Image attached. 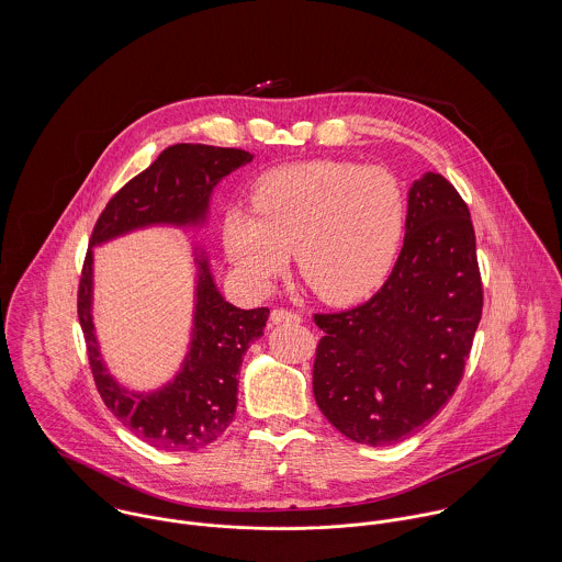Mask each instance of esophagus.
Segmentation results:
<instances>
[{
  "instance_id": "1",
  "label": "esophagus",
  "mask_w": 562,
  "mask_h": 562,
  "mask_svg": "<svg viewBox=\"0 0 562 562\" xmlns=\"http://www.w3.org/2000/svg\"><path fill=\"white\" fill-rule=\"evenodd\" d=\"M270 321L272 324H285V322H301V316L294 312H288V310H272Z\"/></svg>"
}]
</instances>
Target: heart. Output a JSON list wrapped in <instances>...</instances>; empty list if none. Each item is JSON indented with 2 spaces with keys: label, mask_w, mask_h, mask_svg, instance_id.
Instances as JSON below:
<instances>
[{
  "label": "heart",
  "mask_w": 562,
  "mask_h": 562,
  "mask_svg": "<svg viewBox=\"0 0 562 562\" xmlns=\"http://www.w3.org/2000/svg\"><path fill=\"white\" fill-rule=\"evenodd\" d=\"M402 223L401 188L387 170L316 160L266 172L255 207L225 214L223 240L255 290H268L296 248L299 270L321 299L346 305L385 279Z\"/></svg>",
  "instance_id": "1"
}]
</instances>
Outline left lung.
<instances>
[{
	"mask_svg": "<svg viewBox=\"0 0 562 562\" xmlns=\"http://www.w3.org/2000/svg\"><path fill=\"white\" fill-rule=\"evenodd\" d=\"M482 316L470 210L439 172L406 194L404 241L383 288L363 305L316 314L324 337L314 396L348 439L394 446L450 401Z\"/></svg>",
	"mask_w": 562,
	"mask_h": 562,
	"instance_id": "obj_1",
	"label": "left lung"
}]
</instances>
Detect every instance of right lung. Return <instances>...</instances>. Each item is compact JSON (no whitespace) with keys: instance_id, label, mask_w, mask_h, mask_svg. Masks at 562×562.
<instances>
[{"instance_id":"obj_1","label":"right lung","mask_w":562,"mask_h":562,"mask_svg":"<svg viewBox=\"0 0 562 562\" xmlns=\"http://www.w3.org/2000/svg\"><path fill=\"white\" fill-rule=\"evenodd\" d=\"M248 161L252 156L241 149L172 145L110 199L92 229L78 316L94 385L114 417L158 450L194 452L227 430L236 415L241 359L250 341L263 335L270 310H240L225 301L205 248L192 244L196 274L186 357L168 383L151 392H134L110 374L101 355L92 321V248L147 227H205L214 188Z\"/></svg>"}]
</instances>
